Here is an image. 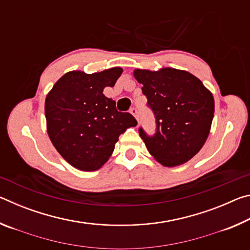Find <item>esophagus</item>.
Wrapping results in <instances>:
<instances>
[{"instance_id":"esophagus-1","label":"esophagus","mask_w":250,"mask_h":250,"mask_svg":"<svg viewBox=\"0 0 250 250\" xmlns=\"http://www.w3.org/2000/svg\"><path fill=\"white\" fill-rule=\"evenodd\" d=\"M130 113L135 118V119H137V120L139 119V116H138V115H139V111H138L137 108H134V107L131 108V109H130Z\"/></svg>"}]
</instances>
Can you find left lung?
Returning <instances> with one entry per match:
<instances>
[{"label":"left lung","instance_id":"8db88e82","mask_svg":"<svg viewBox=\"0 0 250 250\" xmlns=\"http://www.w3.org/2000/svg\"><path fill=\"white\" fill-rule=\"evenodd\" d=\"M134 77L143 84L146 104L155 118L153 135L139 128L147 151L164 167L188 162L208 137L215 108L213 95L200 79L184 70L137 69Z\"/></svg>","mask_w":250,"mask_h":250}]
</instances>
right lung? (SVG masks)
<instances>
[{"label":"right lung","instance_id":"right-lung-1","mask_svg":"<svg viewBox=\"0 0 250 250\" xmlns=\"http://www.w3.org/2000/svg\"><path fill=\"white\" fill-rule=\"evenodd\" d=\"M122 68L84 74L70 71L54 84L45 100L49 139L62 158L82 171H96L107 162L119 135L137 125L129 112H120L107 98Z\"/></svg>","mask_w":250,"mask_h":250}]
</instances>
